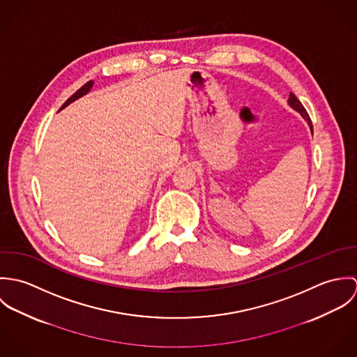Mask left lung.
<instances>
[{"instance_id": "1", "label": "left lung", "mask_w": 357, "mask_h": 357, "mask_svg": "<svg viewBox=\"0 0 357 357\" xmlns=\"http://www.w3.org/2000/svg\"><path fill=\"white\" fill-rule=\"evenodd\" d=\"M289 105L293 108V109H296L297 112H300L301 114V116L305 119L306 122H307V125H309V128H310V132L313 133V128H312V122H310V118H309V115H307V112H306L305 108H304V105L301 104V102L297 99V96L294 95V93H290V98H289Z\"/></svg>"}]
</instances>
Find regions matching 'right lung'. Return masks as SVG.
Returning <instances> with one entry per match:
<instances>
[{"instance_id": "add662e5", "label": "right lung", "mask_w": 357, "mask_h": 357, "mask_svg": "<svg viewBox=\"0 0 357 357\" xmlns=\"http://www.w3.org/2000/svg\"><path fill=\"white\" fill-rule=\"evenodd\" d=\"M93 85H95V82L93 81H89V82H86L81 89H78L67 102H64L63 105H61V108L60 109H63L64 107H67L68 104H71L73 102H75V100H78L79 98H82V96H85V95H88L89 92H91V89L93 88Z\"/></svg>"}]
</instances>
